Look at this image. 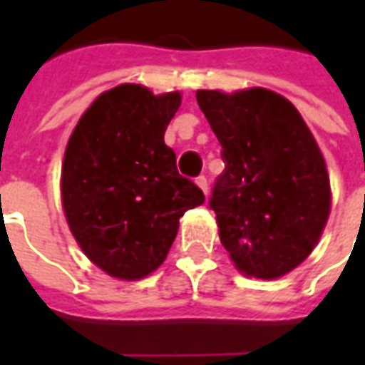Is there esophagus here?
Segmentation results:
<instances>
[{"label": "esophagus", "instance_id": "obj_1", "mask_svg": "<svg viewBox=\"0 0 365 365\" xmlns=\"http://www.w3.org/2000/svg\"><path fill=\"white\" fill-rule=\"evenodd\" d=\"M195 183H197L199 187L203 190V193H205V195H207V191H209V187H207V178H205V175H199L197 180H195Z\"/></svg>", "mask_w": 365, "mask_h": 365}]
</instances>
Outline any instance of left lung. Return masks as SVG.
Returning a JSON list of instances; mask_svg holds the SVG:
<instances>
[{
	"mask_svg": "<svg viewBox=\"0 0 365 365\" xmlns=\"http://www.w3.org/2000/svg\"><path fill=\"white\" fill-rule=\"evenodd\" d=\"M225 162L209 207L242 274L274 279L305 260L330 213L327 164L291 101L264 88L199 90Z\"/></svg>",
	"mask_w": 365,
	"mask_h": 365,
	"instance_id": "1",
	"label": "left lung"
}]
</instances>
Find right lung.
Returning <instances> with one entry per match:
<instances>
[{
  "mask_svg": "<svg viewBox=\"0 0 365 365\" xmlns=\"http://www.w3.org/2000/svg\"><path fill=\"white\" fill-rule=\"evenodd\" d=\"M182 105L136 83L105 91L78 120L62 164V205L72 235L96 266L140 279L166 260L187 209L205 201L183 178L164 133Z\"/></svg>",
  "mask_w": 365,
  "mask_h": 365,
  "instance_id": "obj_1",
  "label": "right lung"
}]
</instances>
